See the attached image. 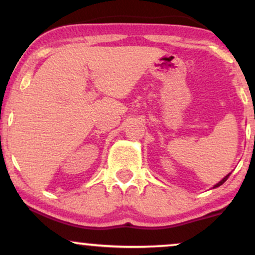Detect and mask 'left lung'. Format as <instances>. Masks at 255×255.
Masks as SVG:
<instances>
[{"label": "left lung", "mask_w": 255, "mask_h": 255, "mask_svg": "<svg viewBox=\"0 0 255 255\" xmlns=\"http://www.w3.org/2000/svg\"><path fill=\"white\" fill-rule=\"evenodd\" d=\"M229 176H230V174H228V175H227V176H225V177L223 178V180H222V181H221V182H218L217 184H216V186H215V187H213V188H216V187H219V186H222V184H223V183L225 182V181H227V180H228V177H229Z\"/></svg>", "instance_id": "left-lung-1"}]
</instances>
